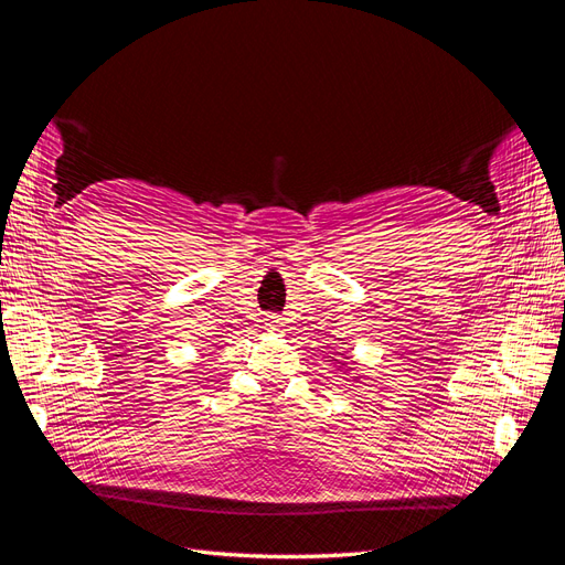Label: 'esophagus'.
I'll use <instances>...</instances> for the list:
<instances>
[{"instance_id": "34e87169", "label": "esophagus", "mask_w": 565, "mask_h": 565, "mask_svg": "<svg viewBox=\"0 0 565 565\" xmlns=\"http://www.w3.org/2000/svg\"><path fill=\"white\" fill-rule=\"evenodd\" d=\"M266 320H268L266 324H268L270 330H280V328H282V318H280V316H268Z\"/></svg>"}]
</instances>
